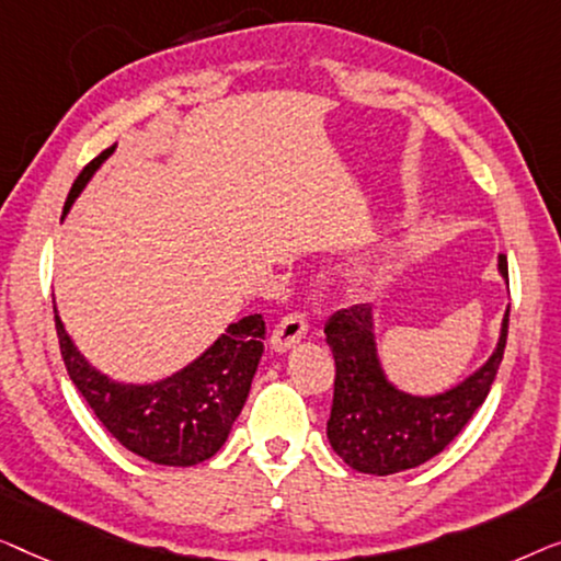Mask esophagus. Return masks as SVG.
<instances>
[{"instance_id":"1","label":"esophagus","mask_w":561,"mask_h":561,"mask_svg":"<svg viewBox=\"0 0 561 561\" xmlns=\"http://www.w3.org/2000/svg\"><path fill=\"white\" fill-rule=\"evenodd\" d=\"M310 330V320H307L305 312H289L277 322V328L272 330V348L274 351H287L291 345L302 341Z\"/></svg>"}]
</instances>
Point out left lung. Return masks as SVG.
Instances as JSON below:
<instances>
[{
	"label": "left lung",
	"mask_w": 561,
	"mask_h": 561,
	"mask_svg": "<svg viewBox=\"0 0 561 561\" xmlns=\"http://www.w3.org/2000/svg\"><path fill=\"white\" fill-rule=\"evenodd\" d=\"M508 279L506 256L499 259ZM503 318L499 348L480 370L439 397H409L386 381L376 356L370 307L353 305L325 322V341L335 358L333 409L328 439L353 470L393 476L432 460L460 435L483 407L503 360L508 337Z\"/></svg>",
	"instance_id": "obj_1"
}]
</instances>
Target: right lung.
I'll return each instance as SVG.
<instances>
[{
  "label": "right lung",
  "mask_w": 561,
  "mask_h": 561,
  "mask_svg": "<svg viewBox=\"0 0 561 561\" xmlns=\"http://www.w3.org/2000/svg\"><path fill=\"white\" fill-rule=\"evenodd\" d=\"M112 152L114 147H108L85 164L70 187L62 213H68L76 195ZM55 330L70 381L89 401L99 422L129 453L172 468L198 465L224 447L249 397L266 333L262 314H249L228 325L226 333L180 374L152 386H126L101 376L85 363L66 335L58 310Z\"/></svg>",
  "instance_id": "obj_1"
}]
</instances>
